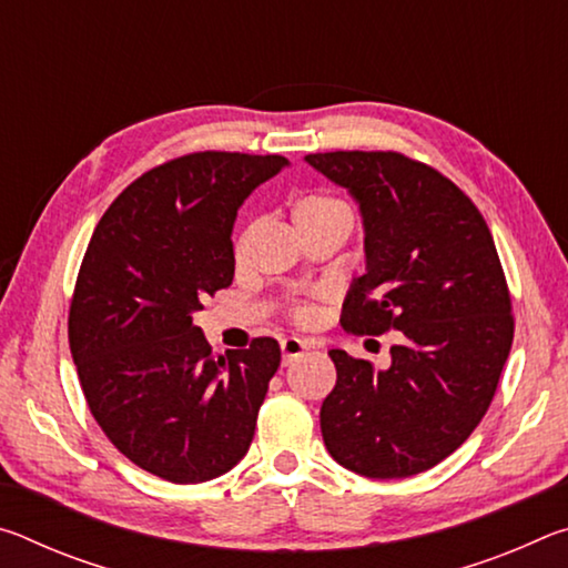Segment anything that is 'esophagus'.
<instances>
[{
  "label": "esophagus",
  "instance_id": "obj_1",
  "mask_svg": "<svg viewBox=\"0 0 568 568\" xmlns=\"http://www.w3.org/2000/svg\"><path fill=\"white\" fill-rule=\"evenodd\" d=\"M281 351H283V363H291L295 358H301V355L307 351V343L301 338H283Z\"/></svg>",
  "mask_w": 568,
  "mask_h": 568
}]
</instances>
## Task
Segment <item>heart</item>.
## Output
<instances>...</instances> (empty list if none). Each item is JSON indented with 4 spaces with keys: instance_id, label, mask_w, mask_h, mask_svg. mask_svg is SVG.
<instances>
[{
    "instance_id": "heart-1",
    "label": "heart",
    "mask_w": 568,
    "mask_h": 568,
    "mask_svg": "<svg viewBox=\"0 0 568 568\" xmlns=\"http://www.w3.org/2000/svg\"><path fill=\"white\" fill-rule=\"evenodd\" d=\"M331 213H351V210L345 207L341 200H335V197H328V195H307V197L301 200V203L295 205V223H297V220L323 217V215H331ZM295 318L297 321H307V318H311V311H307L305 305L295 307Z\"/></svg>"
}]
</instances>
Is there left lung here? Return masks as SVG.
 I'll use <instances>...</instances> for the list:
<instances>
[{"label": "left lung", "instance_id": "obj_1", "mask_svg": "<svg viewBox=\"0 0 568 568\" xmlns=\"http://www.w3.org/2000/svg\"><path fill=\"white\" fill-rule=\"evenodd\" d=\"M305 162L351 192L365 230L341 325L400 331L390 365L331 351L321 408L328 454L368 478L434 468L486 416L514 341L511 295L491 230L438 170L400 152H318Z\"/></svg>", "mask_w": 568, "mask_h": 568}]
</instances>
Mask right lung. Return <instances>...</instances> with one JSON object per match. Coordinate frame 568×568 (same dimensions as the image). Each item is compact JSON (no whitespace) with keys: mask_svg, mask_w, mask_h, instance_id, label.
Wrapping results in <instances>:
<instances>
[{"mask_svg":"<svg viewBox=\"0 0 568 568\" xmlns=\"http://www.w3.org/2000/svg\"><path fill=\"white\" fill-rule=\"evenodd\" d=\"M281 155L192 152L138 178L94 227L70 351L94 420L134 466L203 484L247 454L281 345L213 355L192 313L233 283V225Z\"/></svg>","mask_w":568,"mask_h":568,"instance_id":"add662e5","label":"right lung"}]
</instances>
